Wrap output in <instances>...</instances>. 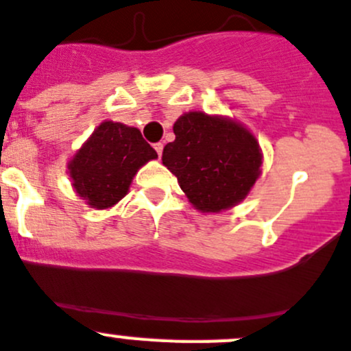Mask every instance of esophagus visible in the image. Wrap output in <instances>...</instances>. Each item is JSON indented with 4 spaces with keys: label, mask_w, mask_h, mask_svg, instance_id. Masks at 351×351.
<instances>
[{
    "label": "esophagus",
    "mask_w": 351,
    "mask_h": 351,
    "mask_svg": "<svg viewBox=\"0 0 351 351\" xmlns=\"http://www.w3.org/2000/svg\"><path fill=\"white\" fill-rule=\"evenodd\" d=\"M154 148H156V150H157V156L160 157V154H162V148H164V145H162V143H156V145H154Z\"/></svg>",
    "instance_id": "obj_1"
}]
</instances>
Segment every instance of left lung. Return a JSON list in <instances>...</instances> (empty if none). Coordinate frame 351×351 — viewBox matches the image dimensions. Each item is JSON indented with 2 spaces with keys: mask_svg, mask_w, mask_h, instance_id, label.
<instances>
[{
  "mask_svg": "<svg viewBox=\"0 0 351 351\" xmlns=\"http://www.w3.org/2000/svg\"><path fill=\"white\" fill-rule=\"evenodd\" d=\"M175 141L162 164L178 178L189 201L201 211L234 206L261 175V150L250 131L201 112L185 113L173 125Z\"/></svg>",
  "mask_w": 351,
  "mask_h": 351,
  "instance_id": "left-lung-1",
  "label": "left lung"
}]
</instances>
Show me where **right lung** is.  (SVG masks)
<instances>
[{"label":"right lung","instance_id":"obj_1","mask_svg":"<svg viewBox=\"0 0 351 351\" xmlns=\"http://www.w3.org/2000/svg\"><path fill=\"white\" fill-rule=\"evenodd\" d=\"M156 157L140 129L108 121L93 132L68 169L77 194L93 208L105 210L128 194L132 176Z\"/></svg>","mask_w":351,"mask_h":351}]
</instances>
